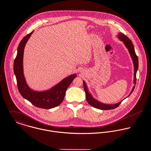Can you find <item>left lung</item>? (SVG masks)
I'll return each mask as SVG.
<instances>
[{"instance_id":"obj_1","label":"left lung","mask_w":151,"mask_h":151,"mask_svg":"<svg viewBox=\"0 0 151 151\" xmlns=\"http://www.w3.org/2000/svg\"><path fill=\"white\" fill-rule=\"evenodd\" d=\"M118 38L121 41H122L124 45H125V47L128 48V51L130 54V55L131 57V58L133 61L134 63V83L135 85L136 84V81H137V78H136V75H137V70L138 69V58L137 55L135 54V49H134V45L132 42V41L130 40V39L127 37L125 35H124V34H122V32H120L118 35ZM83 86H84V89L86 93V100L88 102V103L92 107L98 109H100V110H111V109H114L117 108L120 104L122 102V101L117 103L115 104H103L99 101H97V100L94 99L91 93L89 92L88 88H87V85L85 83V81H83ZM135 86L133 87L132 91H131L130 94H129V96H130V94L132 93L133 91L135 89Z\"/></svg>"}]
</instances>
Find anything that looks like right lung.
Returning a JSON list of instances; mask_svg holds the SVG:
<instances>
[{
  "mask_svg": "<svg viewBox=\"0 0 151 151\" xmlns=\"http://www.w3.org/2000/svg\"><path fill=\"white\" fill-rule=\"evenodd\" d=\"M32 32L33 31L27 34L20 41L17 48V54L14 61L13 68L18 90L23 98L29 100L35 107L45 109L54 108L62 103L66 91L76 77V75L73 74L66 77L59 83L47 91H37L31 89L24 78L23 62L24 47Z\"/></svg>",
  "mask_w": 151,
  "mask_h": 151,
  "instance_id": "1",
  "label": "right lung"
}]
</instances>
